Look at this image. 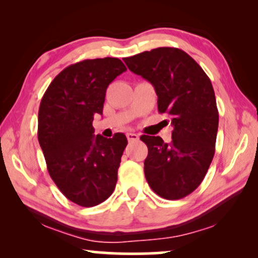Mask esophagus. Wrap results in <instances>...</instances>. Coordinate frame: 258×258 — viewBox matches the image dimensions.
I'll return each mask as SVG.
<instances>
[{
	"instance_id": "esophagus-1",
	"label": "esophagus",
	"mask_w": 258,
	"mask_h": 258,
	"mask_svg": "<svg viewBox=\"0 0 258 258\" xmlns=\"http://www.w3.org/2000/svg\"><path fill=\"white\" fill-rule=\"evenodd\" d=\"M126 139H128L129 142H136V141L140 140V136L135 133H128L126 134Z\"/></svg>"
}]
</instances>
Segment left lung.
I'll return each instance as SVG.
<instances>
[{
  "label": "left lung",
  "mask_w": 258,
  "mask_h": 258,
  "mask_svg": "<svg viewBox=\"0 0 258 258\" xmlns=\"http://www.w3.org/2000/svg\"><path fill=\"white\" fill-rule=\"evenodd\" d=\"M130 72L153 84L157 109L170 116L171 142L143 135L144 174L165 200H179L203 181L215 154L218 110L213 84L195 59L177 48L162 47L123 58Z\"/></svg>",
  "instance_id": "8db88e82"
}]
</instances>
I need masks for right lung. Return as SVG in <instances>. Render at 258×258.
<instances>
[{"label":"right lung","mask_w":258,"mask_h":258,"mask_svg":"<svg viewBox=\"0 0 258 258\" xmlns=\"http://www.w3.org/2000/svg\"><path fill=\"white\" fill-rule=\"evenodd\" d=\"M126 70L121 59H84L63 69L49 84L38 109V142L49 175L72 202L95 207L108 199L128 141L94 135L109 84Z\"/></svg>","instance_id":"obj_1"}]
</instances>
